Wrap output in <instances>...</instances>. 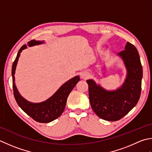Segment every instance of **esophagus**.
Segmentation results:
<instances>
[{
    "label": "esophagus",
    "instance_id": "esophagus-1",
    "mask_svg": "<svg viewBox=\"0 0 152 152\" xmlns=\"http://www.w3.org/2000/svg\"><path fill=\"white\" fill-rule=\"evenodd\" d=\"M88 76V73H86L85 72L82 73V78H83V79H86Z\"/></svg>",
    "mask_w": 152,
    "mask_h": 152
}]
</instances>
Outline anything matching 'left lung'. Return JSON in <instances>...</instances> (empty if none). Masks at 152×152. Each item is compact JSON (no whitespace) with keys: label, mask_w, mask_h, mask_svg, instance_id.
Here are the masks:
<instances>
[{"label":"left lung","mask_w":152,"mask_h":152,"mask_svg":"<svg viewBox=\"0 0 152 152\" xmlns=\"http://www.w3.org/2000/svg\"><path fill=\"white\" fill-rule=\"evenodd\" d=\"M118 55L127 70L121 87L115 91H107L93 80H86L92 110L100 118L109 121H118L126 115L137 104L141 94L142 66L137 49L127 42L125 50Z\"/></svg>","instance_id":"8db88e82"}]
</instances>
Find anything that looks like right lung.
<instances>
[{
    "mask_svg": "<svg viewBox=\"0 0 152 152\" xmlns=\"http://www.w3.org/2000/svg\"><path fill=\"white\" fill-rule=\"evenodd\" d=\"M27 43H28L29 46H31L42 44L43 42L31 40ZM26 48V45L21 46L19 52H18L17 56L12 65V86H13L14 98L18 106L21 108V110L31 117L33 119L39 123L51 122L57 119L63 113L65 107H66L68 96L72 92L73 88L75 87L77 83L79 81L80 78L79 76H76L73 79H71L66 83H64L52 96L41 103L35 104L27 101L18 92L14 83V73L18 58H19L21 52Z\"/></svg>",
    "mask_w": 152,
    "mask_h": 152,
    "instance_id": "obj_1",
    "label": "right lung"
}]
</instances>
